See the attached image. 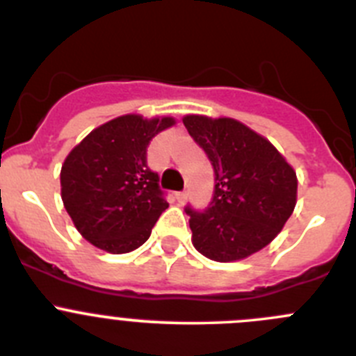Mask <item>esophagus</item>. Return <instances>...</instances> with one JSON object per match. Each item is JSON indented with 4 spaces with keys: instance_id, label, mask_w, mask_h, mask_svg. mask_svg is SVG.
<instances>
[{
    "instance_id": "34e87169",
    "label": "esophagus",
    "mask_w": 356,
    "mask_h": 356,
    "mask_svg": "<svg viewBox=\"0 0 356 356\" xmlns=\"http://www.w3.org/2000/svg\"><path fill=\"white\" fill-rule=\"evenodd\" d=\"M176 201H178V203H185V201H187V193H185V191L176 193Z\"/></svg>"
}]
</instances>
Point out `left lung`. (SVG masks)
Masks as SVG:
<instances>
[{"instance_id": "left-lung-1", "label": "left lung", "mask_w": 356, "mask_h": 356, "mask_svg": "<svg viewBox=\"0 0 356 356\" xmlns=\"http://www.w3.org/2000/svg\"><path fill=\"white\" fill-rule=\"evenodd\" d=\"M184 124L216 176L210 205L185 207L194 248L216 262L246 259L291 217L298 194L294 169L269 140L235 119L185 115Z\"/></svg>"}]
</instances>
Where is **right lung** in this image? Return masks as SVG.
Wrapping results in <instances>:
<instances>
[{
	"instance_id": "add662e5",
	"label": "right lung",
	"mask_w": 356,
	"mask_h": 356,
	"mask_svg": "<svg viewBox=\"0 0 356 356\" xmlns=\"http://www.w3.org/2000/svg\"><path fill=\"white\" fill-rule=\"evenodd\" d=\"M172 118L128 114L90 131L65 159L62 201L83 238L108 253H128L149 238L168 201L147 168L149 140Z\"/></svg>"
}]
</instances>
